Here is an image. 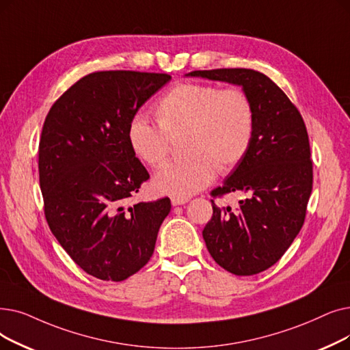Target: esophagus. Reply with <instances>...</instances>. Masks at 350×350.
<instances>
[{"mask_svg":"<svg viewBox=\"0 0 350 350\" xmlns=\"http://www.w3.org/2000/svg\"><path fill=\"white\" fill-rule=\"evenodd\" d=\"M187 202H189V199H181V197H173L172 199L173 206H181V204H186Z\"/></svg>","mask_w":350,"mask_h":350,"instance_id":"1","label":"esophagus"}]
</instances>
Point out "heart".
I'll return each mask as SVG.
<instances>
[{"instance_id":"1","label":"heart","mask_w":350,"mask_h":350,"mask_svg":"<svg viewBox=\"0 0 350 350\" xmlns=\"http://www.w3.org/2000/svg\"><path fill=\"white\" fill-rule=\"evenodd\" d=\"M157 124L143 116L131 118L127 140L133 153L151 167L161 165L170 153V139L185 130L183 153L154 174L153 187L161 194L186 197L215 180L217 170H233L249 153L256 111L241 88L181 83L156 105Z\"/></svg>"}]
</instances>
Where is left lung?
Instances as JSON below:
<instances>
[{
    "label": "left lung",
    "instance_id": "1",
    "mask_svg": "<svg viewBox=\"0 0 350 350\" xmlns=\"http://www.w3.org/2000/svg\"><path fill=\"white\" fill-rule=\"evenodd\" d=\"M191 77L239 84L252 97L256 127L249 153L213 199L246 194L236 210L211 200L203 229L208 253L224 270L252 276L275 265L292 245L306 217L313 185L309 135L296 105L267 75L250 68L191 71Z\"/></svg>",
    "mask_w": 350,
    "mask_h": 350
}]
</instances>
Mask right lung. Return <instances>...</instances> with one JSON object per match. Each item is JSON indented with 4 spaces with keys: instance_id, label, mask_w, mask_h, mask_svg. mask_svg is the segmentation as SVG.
I'll list each match as a JSON object with an SVG mask.
<instances>
[{
    "instance_id": "obj_1",
    "label": "right lung",
    "mask_w": 350,
    "mask_h": 350,
    "mask_svg": "<svg viewBox=\"0 0 350 350\" xmlns=\"http://www.w3.org/2000/svg\"><path fill=\"white\" fill-rule=\"evenodd\" d=\"M130 70L84 75L45 117L38 146L44 215L59 245L85 273L121 282L154 252L169 197L124 207L150 178L127 140L131 118L170 81Z\"/></svg>"
}]
</instances>
